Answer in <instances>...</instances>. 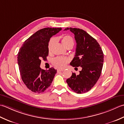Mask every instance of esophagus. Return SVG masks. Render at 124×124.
<instances>
[{"mask_svg":"<svg viewBox=\"0 0 124 124\" xmlns=\"http://www.w3.org/2000/svg\"><path fill=\"white\" fill-rule=\"evenodd\" d=\"M64 71V70L63 69H58L57 70V72H62Z\"/></svg>","mask_w":124,"mask_h":124,"instance_id":"34e87169","label":"esophagus"}]
</instances>
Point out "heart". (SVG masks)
<instances>
[{
    "instance_id": "b5f03b06",
    "label": "heart",
    "mask_w": 124,
    "mask_h": 124,
    "mask_svg": "<svg viewBox=\"0 0 124 124\" xmlns=\"http://www.w3.org/2000/svg\"><path fill=\"white\" fill-rule=\"evenodd\" d=\"M55 41H56V39L55 38H52L50 40L47 46L48 51L49 52L51 51L53 45L54 44ZM62 43L63 45L66 47L70 46V45L73 46V44H74V40H73V38L69 35H65L62 38ZM69 62V59L66 57H58L53 59L52 64L55 67L58 68V69H63L65 67V66Z\"/></svg>"
}]
</instances>
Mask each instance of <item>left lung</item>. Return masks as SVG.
Instances as JSON below:
<instances>
[{
    "mask_svg": "<svg viewBox=\"0 0 124 124\" xmlns=\"http://www.w3.org/2000/svg\"><path fill=\"white\" fill-rule=\"evenodd\" d=\"M74 35L76 52L70 65L75 69L80 66L79 75L72 73L66 82L72 90L78 94L89 91L99 79L104 62V54L96 40L86 31L79 28H67Z\"/></svg>",
    "mask_w": 124,
    "mask_h": 124,
    "instance_id": "1",
    "label": "left lung"
}]
</instances>
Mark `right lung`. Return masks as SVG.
I'll use <instances>...</instances> for the list:
<instances>
[{"instance_id": "1", "label": "right lung", "mask_w": 124, "mask_h": 124, "mask_svg": "<svg viewBox=\"0 0 124 124\" xmlns=\"http://www.w3.org/2000/svg\"><path fill=\"white\" fill-rule=\"evenodd\" d=\"M62 30L61 28H45L38 30L24 41L17 54V62L21 79L29 90L41 93L51 85L57 70L40 67L41 59L49 54L48 43L50 38Z\"/></svg>"}]
</instances>
